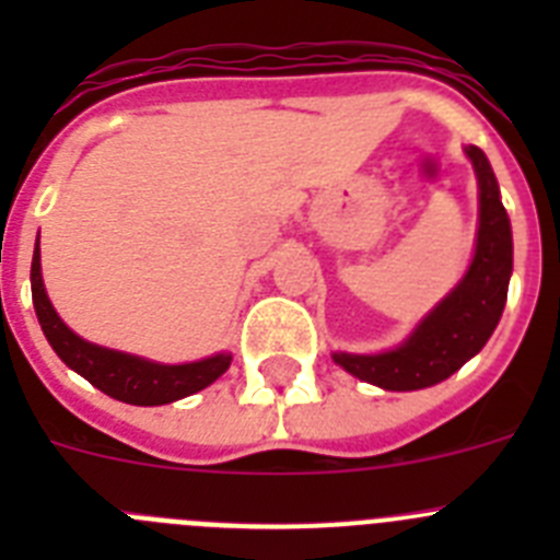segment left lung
<instances>
[{"mask_svg": "<svg viewBox=\"0 0 560 560\" xmlns=\"http://www.w3.org/2000/svg\"><path fill=\"white\" fill-rule=\"evenodd\" d=\"M479 179V232L471 269L463 283L418 325L398 350L378 355L334 353L336 364L355 378L384 389H423L457 373L485 348L508 300L513 271L511 221L499 201V185L485 153L465 148Z\"/></svg>", "mask_w": 560, "mask_h": 560, "instance_id": "obj_1", "label": "left lung"}]
</instances>
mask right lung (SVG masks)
<instances>
[{"mask_svg": "<svg viewBox=\"0 0 560 560\" xmlns=\"http://www.w3.org/2000/svg\"><path fill=\"white\" fill-rule=\"evenodd\" d=\"M30 285H33V305L42 323L44 336L52 345L61 361L75 373H81L89 384H95L101 393L133 404V407H160L171 400L187 398L210 387L212 381L226 373L232 355L219 353L212 359L192 361V364H153V361L137 359V355L117 353V350L89 345L81 336H75L61 316L49 305L47 291L42 283V257L38 246L33 252V266H30Z\"/></svg>", "mask_w": 560, "mask_h": 560, "instance_id": "obj_1", "label": "right lung"}]
</instances>
